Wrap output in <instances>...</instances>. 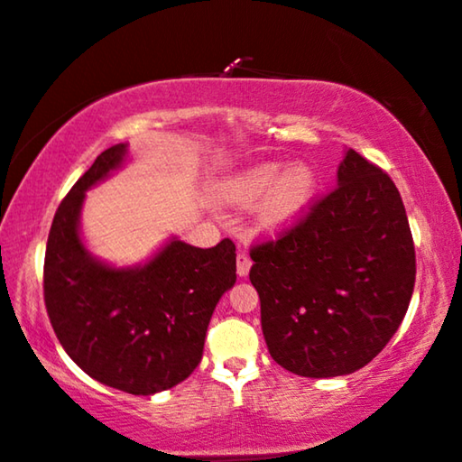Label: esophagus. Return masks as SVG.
Listing matches in <instances>:
<instances>
[{
    "mask_svg": "<svg viewBox=\"0 0 462 462\" xmlns=\"http://www.w3.org/2000/svg\"><path fill=\"white\" fill-rule=\"evenodd\" d=\"M251 263H253L251 257L246 255V253H238V255H236V272H238V276L249 274Z\"/></svg>",
    "mask_w": 462,
    "mask_h": 462,
    "instance_id": "esophagus-1",
    "label": "esophagus"
}]
</instances>
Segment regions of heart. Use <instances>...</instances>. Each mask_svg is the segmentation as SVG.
Here are the masks:
<instances>
[{"mask_svg":"<svg viewBox=\"0 0 462 462\" xmlns=\"http://www.w3.org/2000/svg\"><path fill=\"white\" fill-rule=\"evenodd\" d=\"M316 178L308 167L299 165L284 173L278 163L253 167L230 181L226 199L232 205L251 207L263 200L262 222L268 228H282L301 216L314 194Z\"/></svg>","mask_w":462,"mask_h":462,"instance_id":"b5f03b06","label":"heart"}]
</instances>
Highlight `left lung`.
<instances>
[{
	"mask_svg": "<svg viewBox=\"0 0 462 462\" xmlns=\"http://www.w3.org/2000/svg\"><path fill=\"white\" fill-rule=\"evenodd\" d=\"M337 178L293 226L251 246L270 356L311 379L366 366L404 320L417 276L393 180L352 148Z\"/></svg>",
	"mask_w": 462,
	"mask_h": 462,
	"instance_id": "left-lung-1",
	"label": "left lung"
}]
</instances>
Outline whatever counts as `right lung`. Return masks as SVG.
I'll list each match as a JSON object with an SVG mask.
<instances>
[{
  "instance_id": "1",
  "label": "right lung",
  "mask_w": 462,
  "mask_h": 462,
  "mask_svg": "<svg viewBox=\"0 0 462 462\" xmlns=\"http://www.w3.org/2000/svg\"><path fill=\"white\" fill-rule=\"evenodd\" d=\"M125 152V144L104 151L58 207L45 246L43 301L77 366L108 387L152 395L199 366L213 310L236 282V246L230 238L211 249L171 240L142 268L96 262L79 238L81 203Z\"/></svg>"
}]
</instances>
